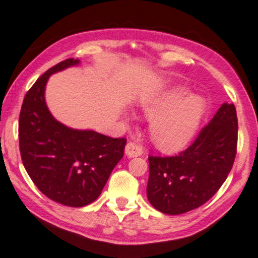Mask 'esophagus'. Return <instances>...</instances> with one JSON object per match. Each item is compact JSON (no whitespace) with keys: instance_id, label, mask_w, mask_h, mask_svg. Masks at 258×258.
Returning a JSON list of instances; mask_svg holds the SVG:
<instances>
[{"instance_id":"1","label":"esophagus","mask_w":258,"mask_h":258,"mask_svg":"<svg viewBox=\"0 0 258 258\" xmlns=\"http://www.w3.org/2000/svg\"><path fill=\"white\" fill-rule=\"evenodd\" d=\"M144 153L142 147L140 145L135 144V142H128L125 146V154L129 158H134V157H140Z\"/></svg>"}]
</instances>
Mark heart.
<instances>
[{"label":"heart","mask_w":258,"mask_h":258,"mask_svg":"<svg viewBox=\"0 0 258 258\" xmlns=\"http://www.w3.org/2000/svg\"><path fill=\"white\" fill-rule=\"evenodd\" d=\"M188 94L187 88L176 87L142 101V111L151 119V139L164 152H178L188 146L201 125L207 102Z\"/></svg>","instance_id":"heart-1"}]
</instances>
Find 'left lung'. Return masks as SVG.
I'll list each match as a JSON object with an SVG mask.
<instances>
[{
	"mask_svg": "<svg viewBox=\"0 0 258 258\" xmlns=\"http://www.w3.org/2000/svg\"><path fill=\"white\" fill-rule=\"evenodd\" d=\"M235 106L225 102L187 150L172 157H148L147 198L166 215L202 207L232 170L237 154Z\"/></svg>",
	"mask_w": 258,
	"mask_h": 258,
	"instance_id": "left-lung-1",
	"label": "left lung"
}]
</instances>
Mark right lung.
Segmentation results:
<instances>
[{
  "mask_svg": "<svg viewBox=\"0 0 258 258\" xmlns=\"http://www.w3.org/2000/svg\"><path fill=\"white\" fill-rule=\"evenodd\" d=\"M78 63L71 57L44 72L26 93L19 116V147L27 174L44 196L72 208L98 199L126 144L124 138L69 128L51 116L44 99L49 76Z\"/></svg>",
  "mask_w": 258,
  "mask_h": 258,
  "instance_id": "1",
  "label": "right lung"
}]
</instances>
